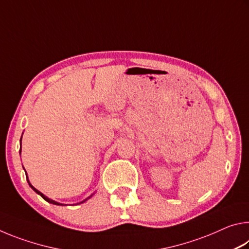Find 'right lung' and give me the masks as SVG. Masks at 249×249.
I'll return each instance as SVG.
<instances>
[{"label": "right lung", "instance_id": "1", "mask_svg": "<svg viewBox=\"0 0 249 249\" xmlns=\"http://www.w3.org/2000/svg\"><path fill=\"white\" fill-rule=\"evenodd\" d=\"M20 141H22V138H20ZM19 154H20V149H19ZM26 179H27V182H28V184H29V187H31L32 189H33V190L34 191H35L36 193H37V195H39L41 197H43V199L44 200H46V201H47V202H49V203H52V204H56V205H64V204H61V203H59V202H56V201H53V200H52V199H49V197H47V196H46L45 195H43V193H41L40 191H38V190H37V189L36 188H34L33 187V185L31 184V182H29V180H28V177H27V175H26ZM92 196H93V195H92ZM92 196H90L89 197H87V199L86 200H83L82 202H80V203H83V202H86L87 200H89L90 199V197ZM80 203H78V204H80Z\"/></svg>", "mask_w": 249, "mask_h": 249}]
</instances>
